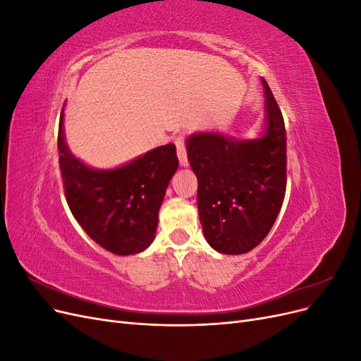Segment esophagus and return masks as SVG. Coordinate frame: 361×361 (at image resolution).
Wrapping results in <instances>:
<instances>
[{
    "mask_svg": "<svg viewBox=\"0 0 361 361\" xmlns=\"http://www.w3.org/2000/svg\"><path fill=\"white\" fill-rule=\"evenodd\" d=\"M174 145H176V149H178V158H179L180 167H188V158H187V150H185L183 137H178L174 140Z\"/></svg>",
    "mask_w": 361,
    "mask_h": 361,
    "instance_id": "esophagus-1",
    "label": "esophagus"
}]
</instances>
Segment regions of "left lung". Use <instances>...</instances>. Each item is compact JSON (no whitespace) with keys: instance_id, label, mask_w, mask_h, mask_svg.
<instances>
[{"instance_id":"1","label":"left lung","mask_w":361,"mask_h":361,"mask_svg":"<svg viewBox=\"0 0 361 361\" xmlns=\"http://www.w3.org/2000/svg\"><path fill=\"white\" fill-rule=\"evenodd\" d=\"M265 118L259 137L221 133L187 138L190 166L199 180L203 235L215 251L244 255L274 226L286 192V130L268 82L262 78Z\"/></svg>"}]
</instances>
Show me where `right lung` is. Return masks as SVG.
Masks as SVG:
<instances>
[{
    "label": "right lung",
    "mask_w": 361,
    "mask_h": 361,
    "mask_svg": "<svg viewBox=\"0 0 361 361\" xmlns=\"http://www.w3.org/2000/svg\"><path fill=\"white\" fill-rule=\"evenodd\" d=\"M57 146L66 200L85 233L117 256L145 251L154 243L159 207L179 167L176 146L152 149L116 169H93L66 143L64 106Z\"/></svg>",
    "instance_id": "right-lung-1"
}]
</instances>
